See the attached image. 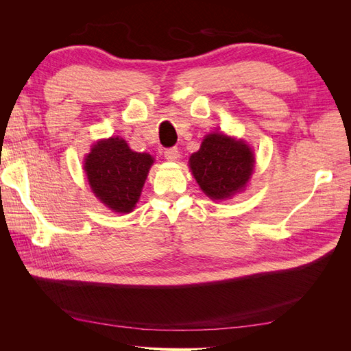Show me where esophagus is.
Returning a JSON list of instances; mask_svg holds the SVG:
<instances>
[{
  "label": "esophagus",
  "instance_id": "34e87169",
  "mask_svg": "<svg viewBox=\"0 0 351 351\" xmlns=\"http://www.w3.org/2000/svg\"><path fill=\"white\" fill-rule=\"evenodd\" d=\"M164 156H165L167 161H177V158H178V149H177L176 146L167 147V149L164 151Z\"/></svg>",
  "mask_w": 351,
  "mask_h": 351
}]
</instances>
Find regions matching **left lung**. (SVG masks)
Here are the masks:
<instances>
[{"mask_svg": "<svg viewBox=\"0 0 351 351\" xmlns=\"http://www.w3.org/2000/svg\"><path fill=\"white\" fill-rule=\"evenodd\" d=\"M189 162L200 189L215 200L243 190L253 171L250 147L219 133L208 134Z\"/></svg>", "mask_w": 351, "mask_h": 351, "instance_id": "8db88e82", "label": "left lung"}]
</instances>
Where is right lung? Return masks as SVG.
Returning a JSON list of instances; mask_svg holds the SVG:
<instances>
[{
  "label": "right lung",
  "mask_w": 351,
  "mask_h": 351,
  "mask_svg": "<svg viewBox=\"0 0 351 351\" xmlns=\"http://www.w3.org/2000/svg\"><path fill=\"white\" fill-rule=\"evenodd\" d=\"M152 162L151 155L133 152L121 137H111L92 147L84 171L102 204L115 212H130L139 200Z\"/></svg>",
  "instance_id": "right-lung-1"
}]
</instances>
